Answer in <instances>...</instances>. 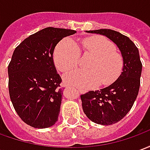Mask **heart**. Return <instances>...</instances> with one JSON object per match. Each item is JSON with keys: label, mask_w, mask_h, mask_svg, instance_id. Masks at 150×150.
<instances>
[{"label": "heart", "mask_w": 150, "mask_h": 150, "mask_svg": "<svg viewBox=\"0 0 150 150\" xmlns=\"http://www.w3.org/2000/svg\"><path fill=\"white\" fill-rule=\"evenodd\" d=\"M114 43L103 36H91L82 40L79 48L75 40L65 38L57 45L54 52V62L60 71L75 68L80 62L81 51L94 54L87 64L88 69H77L63 75L67 84L78 88H95L100 83L108 85L116 80L122 71L123 57L116 52Z\"/></svg>", "instance_id": "b5f03b06"}]
</instances>
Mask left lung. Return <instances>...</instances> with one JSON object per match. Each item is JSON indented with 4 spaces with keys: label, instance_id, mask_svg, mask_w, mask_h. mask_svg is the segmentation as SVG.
Here are the masks:
<instances>
[{
    "label": "left lung",
    "instance_id": "left-lung-1",
    "mask_svg": "<svg viewBox=\"0 0 150 150\" xmlns=\"http://www.w3.org/2000/svg\"><path fill=\"white\" fill-rule=\"evenodd\" d=\"M87 32L112 40L118 46L124 60L122 72L114 83L80 96L83 110L88 119L99 125H110L126 116L138 95L142 71L139 50L129 38L117 31L101 29Z\"/></svg>",
    "mask_w": 150,
    "mask_h": 150
}]
</instances>
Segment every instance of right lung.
I'll return each instance as SVG.
<instances>
[{
	"instance_id": "1",
	"label": "right lung",
	"mask_w": 150,
	"mask_h": 150,
	"mask_svg": "<svg viewBox=\"0 0 150 150\" xmlns=\"http://www.w3.org/2000/svg\"><path fill=\"white\" fill-rule=\"evenodd\" d=\"M73 30L47 27L29 36L13 51L8 67V91L15 111L25 124L46 129L58 120L62 79L53 60L56 45Z\"/></svg>"
}]
</instances>
